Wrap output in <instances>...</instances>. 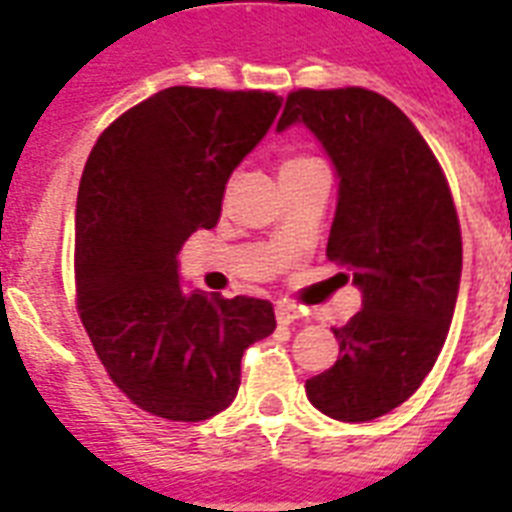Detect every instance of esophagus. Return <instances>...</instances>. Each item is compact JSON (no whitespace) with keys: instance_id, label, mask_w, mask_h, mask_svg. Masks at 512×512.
Returning a JSON list of instances; mask_svg holds the SVG:
<instances>
[{"instance_id":"obj_1","label":"esophagus","mask_w":512,"mask_h":512,"mask_svg":"<svg viewBox=\"0 0 512 512\" xmlns=\"http://www.w3.org/2000/svg\"><path fill=\"white\" fill-rule=\"evenodd\" d=\"M276 321L281 326H289V323L302 321V310L294 305H276Z\"/></svg>"}]
</instances>
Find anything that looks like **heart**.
<instances>
[{"label": "heart", "mask_w": 512, "mask_h": 512, "mask_svg": "<svg viewBox=\"0 0 512 512\" xmlns=\"http://www.w3.org/2000/svg\"><path fill=\"white\" fill-rule=\"evenodd\" d=\"M313 162H318V160H313V157H289V160L284 162V165H281V170H294V168H305V165H313Z\"/></svg>", "instance_id": "heart-1"}]
</instances>
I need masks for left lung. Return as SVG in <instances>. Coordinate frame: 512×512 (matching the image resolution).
Masks as SVG:
<instances>
[{"mask_svg": "<svg viewBox=\"0 0 512 512\" xmlns=\"http://www.w3.org/2000/svg\"><path fill=\"white\" fill-rule=\"evenodd\" d=\"M305 126L339 178L326 255L350 265L363 310L334 328L339 360L307 378L323 415L365 423L423 384L450 331L463 242L450 186L405 112L368 89H299L276 131Z\"/></svg>", "mask_w": 512, "mask_h": 512, "instance_id": "1", "label": "left lung"}]
</instances>
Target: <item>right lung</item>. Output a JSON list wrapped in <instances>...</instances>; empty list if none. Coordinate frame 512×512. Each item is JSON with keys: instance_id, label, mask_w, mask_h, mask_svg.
<instances>
[{"instance_id": "obj_1", "label": "right lung", "mask_w": 512, "mask_h": 512, "mask_svg": "<svg viewBox=\"0 0 512 512\" xmlns=\"http://www.w3.org/2000/svg\"><path fill=\"white\" fill-rule=\"evenodd\" d=\"M284 99L170 86L123 112L91 149L76 202L78 310L128 400L168 421L234 402L242 355L273 334L268 299L186 292L178 252L213 228L236 165Z\"/></svg>"}]
</instances>
